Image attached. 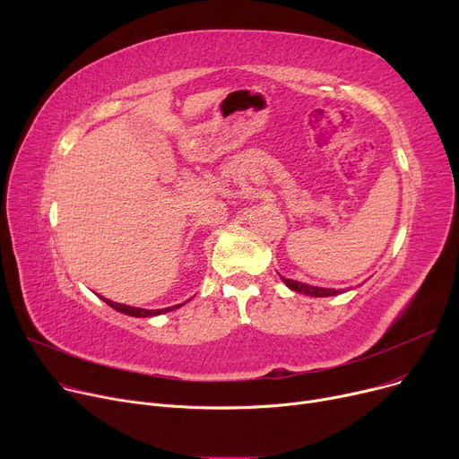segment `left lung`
Here are the masks:
<instances>
[{"label": "left lung", "mask_w": 459, "mask_h": 459, "mask_svg": "<svg viewBox=\"0 0 459 459\" xmlns=\"http://www.w3.org/2000/svg\"><path fill=\"white\" fill-rule=\"evenodd\" d=\"M284 284L290 288V290L294 292H299V294H305V296H310V298H329V296H336L341 294V290H333V288H320V286H310V284H305V282H298L294 279H284Z\"/></svg>", "instance_id": "8db88e82"}]
</instances>
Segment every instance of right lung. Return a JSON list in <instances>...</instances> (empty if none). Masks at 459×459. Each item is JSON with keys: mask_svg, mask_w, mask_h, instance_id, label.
I'll return each instance as SVG.
<instances>
[{"mask_svg": "<svg viewBox=\"0 0 459 459\" xmlns=\"http://www.w3.org/2000/svg\"><path fill=\"white\" fill-rule=\"evenodd\" d=\"M109 307H113L115 310L123 312V315H128V316H135V318H151V316H158V315H163V312H169L171 308H178L180 305H175V307H167V308H156V310H147V308H139V307H130V305H123V303H115L111 299H106L102 298Z\"/></svg>", "mask_w": 459, "mask_h": 459, "instance_id": "add662e5", "label": "right lung"}]
</instances>
